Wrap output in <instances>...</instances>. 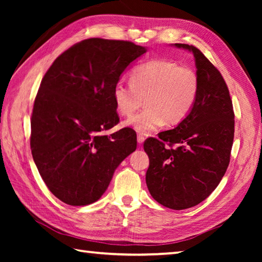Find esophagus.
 <instances>
[{"instance_id":"obj_1","label":"esophagus","mask_w":262,"mask_h":262,"mask_svg":"<svg viewBox=\"0 0 262 262\" xmlns=\"http://www.w3.org/2000/svg\"><path fill=\"white\" fill-rule=\"evenodd\" d=\"M144 140H145V138H144L143 135H141V134L137 135V142H138V144H140V145L144 143Z\"/></svg>"}]
</instances>
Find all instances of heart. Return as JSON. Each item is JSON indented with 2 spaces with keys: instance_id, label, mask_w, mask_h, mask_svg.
I'll use <instances>...</instances> for the list:
<instances>
[{
  "instance_id": "1",
  "label": "heart",
  "mask_w": 262,
  "mask_h": 262,
  "mask_svg": "<svg viewBox=\"0 0 262 262\" xmlns=\"http://www.w3.org/2000/svg\"><path fill=\"white\" fill-rule=\"evenodd\" d=\"M199 93L194 70L168 59L149 60L133 70L130 83L116 82L113 98L118 113L130 116L145 99L146 108L125 121L141 134L162 126H176L190 114Z\"/></svg>"
}]
</instances>
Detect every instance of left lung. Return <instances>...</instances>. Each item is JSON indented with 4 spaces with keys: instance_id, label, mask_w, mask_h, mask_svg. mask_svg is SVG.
<instances>
[{
    "instance_id": "8db88e82",
    "label": "left lung",
    "mask_w": 262,
    "mask_h": 262,
    "mask_svg": "<svg viewBox=\"0 0 262 262\" xmlns=\"http://www.w3.org/2000/svg\"><path fill=\"white\" fill-rule=\"evenodd\" d=\"M174 46L193 54L198 97L190 114L173 129L159 133V138H147L144 151L149 159L146 185L151 196L165 207L181 210L202 203L225 174L234 138V111L220 71L194 46Z\"/></svg>"
}]
</instances>
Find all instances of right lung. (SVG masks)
Here are the masks:
<instances>
[{
  "label": "right lung",
  "instance_id": "right-lung-1",
  "mask_svg": "<svg viewBox=\"0 0 262 262\" xmlns=\"http://www.w3.org/2000/svg\"><path fill=\"white\" fill-rule=\"evenodd\" d=\"M146 47L90 38L54 60L42 77L31 116V153L49 190L63 203L85 206L102 196L115 170L137 146L119 122L113 90Z\"/></svg>",
  "mask_w": 262,
  "mask_h": 262
}]
</instances>
